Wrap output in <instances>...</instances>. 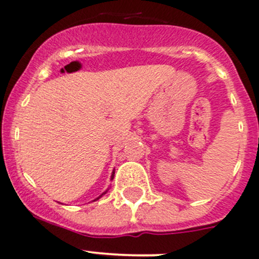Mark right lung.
I'll list each match as a JSON object with an SVG mask.
<instances>
[{"mask_svg":"<svg viewBox=\"0 0 259 259\" xmlns=\"http://www.w3.org/2000/svg\"><path fill=\"white\" fill-rule=\"evenodd\" d=\"M114 175H115V172H112V176H111V180H112V178H114ZM105 193V192H104ZM104 193H102V195H104ZM102 195H101V196H102ZM101 196H100V197H101ZM97 199H99V197H97ZM96 199V200H97Z\"/></svg>","mask_w":259,"mask_h":259,"instance_id":"obj_1","label":"right lung"}]
</instances>
